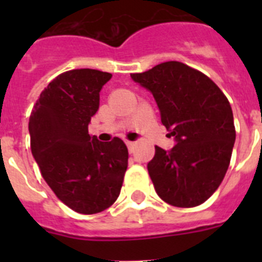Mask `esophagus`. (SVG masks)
<instances>
[{"label":"esophagus","instance_id":"obj_1","mask_svg":"<svg viewBox=\"0 0 262 262\" xmlns=\"http://www.w3.org/2000/svg\"><path fill=\"white\" fill-rule=\"evenodd\" d=\"M126 145H127V148H128L129 154H133L134 148H135V143H134V142H126Z\"/></svg>","mask_w":262,"mask_h":262}]
</instances>
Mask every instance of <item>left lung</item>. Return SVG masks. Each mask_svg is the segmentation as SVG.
<instances>
[{
  "mask_svg": "<svg viewBox=\"0 0 262 262\" xmlns=\"http://www.w3.org/2000/svg\"><path fill=\"white\" fill-rule=\"evenodd\" d=\"M131 78L151 92L176 142L169 151L156 145L147 165L157 195L176 207L201 205L230 165L236 133L228 99L202 72L180 61L161 62Z\"/></svg>",
  "mask_w": 262,
  "mask_h": 262,
  "instance_id": "left-lung-1",
  "label": "left lung"
}]
</instances>
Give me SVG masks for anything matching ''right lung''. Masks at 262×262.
<instances>
[{
    "label": "right lung",
    "mask_w": 262,
    "mask_h": 262,
    "mask_svg": "<svg viewBox=\"0 0 262 262\" xmlns=\"http://www.w3.org/2000/svg\"><path fill=\"white\" fill-rule=\"evenodd\" d=\"M111 77L97 69L61 73L41 92L30 117L31 152L41 176L57 198L80 214L108 209L128 165L123 140L99 142L88 131Z\"/></svg>",
    "instance_id": "add662e5"
}]
</instances>
